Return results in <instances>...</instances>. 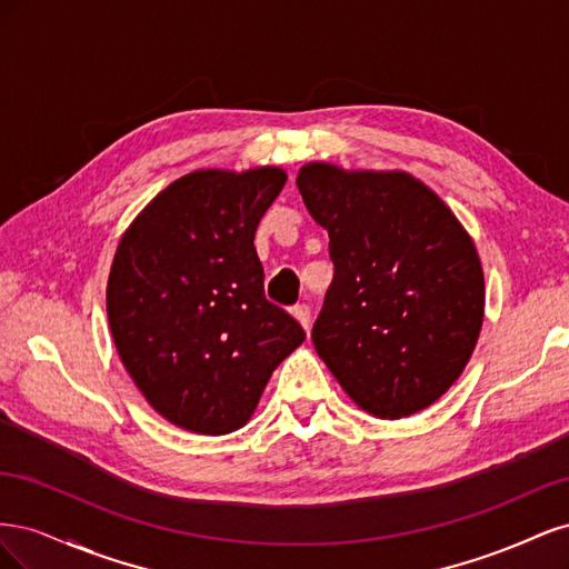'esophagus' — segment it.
<instances>
[{"mask_svg":"<svg viewBox=\"0 0 569 569\" xmlns=\"http://www.w3.org/2000/svg\"><path fill=\"white\" fill-rule=\"evenodd\" d=\"M291 316H295L301 322V327H303L306 332L311 330V308H308L306 303H299V306L291 308Z\"/></svg>","mask_w":569,"mask_h":569,"instance_id":"1","label":"esophagus"}]
</instances>
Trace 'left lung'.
Masks as SVG:
<instances>
[{
	"instance_id": "8db88e82",
	"label": "left lung",
	"mask_w": 569,
	"mask_h": 569,
	"mask_svg": "<svg viewBox=\"0 0 569 569\" xmlns=\"http://www.w3.org/2000/svg\"><path fill=\"white\" fill-rule=\"evenodd\" d=\"M297 184L335 263L313 325L318 356L372 416L432 406L468 366L485 320L470 234L403 170L306 163Z\"/></svg>"
}]
</instances>
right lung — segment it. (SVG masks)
Here are the masks:
<instances>
[{
  "mask_svg": "<svg viewBox=\"0 0 569 569\" xmlns=\"http://www.w3.org/2000/svg\"><path fill=\"white\" fill-rule=\"evenodd\" d=\"M282 168L194 170L120 237L107 284L111 337L149 406L187 432L244 427L272 370L306 339L266 299L256 228Z\"/></svg>",
  "mask_w": 569,
  "mask_h": 569,
  "instance_id": "1",
  "label": "right lung"
}]
</instances>
